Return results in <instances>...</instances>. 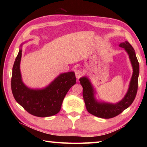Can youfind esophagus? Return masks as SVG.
Wrapping results in <instances>:
<instances>
[{"label": "esophagus", "mask_w": 147, "mask_h": 147, "mask_svg": "<svg viewBox=\"0 0 147 147\" xmlns=\"http://www.w3.org/2000/svg\"><path fill=\"white\" fill-rule=\"evenodd\" d=\"M75 75H76V78H78V79L82 77V76L83 75L82 71L80 70V69H76L75 71Z\"/></svg>", "instance_id": "esophagus-1"}]
</instances>
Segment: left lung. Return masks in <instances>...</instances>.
<instances>
[{
	"label": "left lung",
	"mask_w": 147,
	"mask_h": 147,
	"mask_svg": "<svg viewBox=\"0 0 147 147\" xmlns=\"http://www.w3.org/2000/svg\"><path fill=\"white\" fill-rule=\"evenodd\" d=\"M119 47L124 48L127 53L133 69L128 90L120 102L116 104H111L97 101L95 97L94 88L88 78L84 76L80 79L81 85L83 86V96L87 111L89 113L98 117L109 119L116 116L129 107L136 97L138 90L140 67L135 51L127 41L120 43Z\"/></svg>",
	"instance_id": "8db88e82"
}]
</instances>
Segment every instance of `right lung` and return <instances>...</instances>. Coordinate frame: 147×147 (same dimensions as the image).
Instances as JSON below:
<instances>
[{
	"label": "right lung",
	"mask_w": 147,
	"mask_h": 147,
	"mask_svg": "<svg viewBox=\"0 0 147 147\" xmlns=\"http://www.w3.org/2000/svg\"><path fill=\"white\" fill-rule=\"evenodd\" d=\"M21 55L20 49L12 67L11 89L16 101L35 116L45 117L57 114L66 93L76 84L75 74L73 71L61 74L45 88L31 89L22 81Z\"/></svg>",
	"instance_id": "right-lung-1"
}]
</instances>
